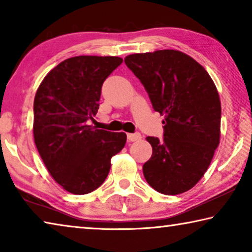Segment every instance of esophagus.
Instances as JSON below:
<instances>
[{
	"mask_svg": "<svg viewBox=\"0 0 252 252\" xmlns=\"http://www.w3.org/2000/svg\"><path fill=\"white\" fill-rule=\"evenodd\" d=\"M140 139H141V134L140 133H127V140H129L130 142L138 141Z\"/></svg>",
	"mask_w": 252,
	"mask_h": 252,
	"instance_id": "1",
	"label": "esophagus"
}]
</instances>
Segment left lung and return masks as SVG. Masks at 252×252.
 I'll use <instances>...</instances> for the list:
<instances>
[{
    "label": "left lung",
    "instance_id": "left-lung-1",
    "mask_svg": "<svg viewBox=\"0 0 252 252\" xmlns=\"http://www.w3.org/2000/svg\"><path fill=\"white\" fill-rule=\"evenodd\" d=\"M125 62L165 118L163 139L147 136L152 156L143 164L144 178L160 193L186 192L206 173L220 142L216 85L201 64L177 50L130 54Z\"/></svg>",
    "mask_w": 252,
    "mask_h": 252
}]
</instances>
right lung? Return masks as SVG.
<instances>
[{"label":"right lung","mask_w":252,"mask_h":252,"mask_svg":"<svg viewBox=\"0 0 252 252\" xmlns=\"http://www.w3.org/2000/svg\"><path fill=\"white\" fill-rule=\"evenodd\" d=\"M118 57L80 55L51 70L34 97V142L51 176L73 194L97 189L111 158L126 141L125 132L88 125L99 109L102 84L121 64Z\"/></svg>","instance_id":"add662e5"}]
</instances>
